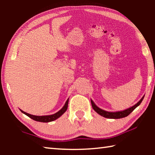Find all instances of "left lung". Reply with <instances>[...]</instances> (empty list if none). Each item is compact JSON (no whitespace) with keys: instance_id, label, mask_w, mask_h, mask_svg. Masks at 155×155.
Instances as JSON below:
<instances>
[{"instance_id":"8db88e82","label":"left lung","mask_w":155,"mask_h":155,"mask_svg":"<svg viewBox=\"0 0 155 155\" xmlns=\"http://www.w3.org/2000/svg\"><path fill=\"white\" fill-rule=\"evenodd\" d=\"M143 98H144V96L141 98L140 101H139L137 103H136L135 104V105L130 107L129 108H128L125 110H123V111H115V112L107 111L101 108H99L98 106L96 105V104L94 103L92 100H91V106H92L93 109L97 113V114L101 115V116L106 117V118H109V119H120V118H122V117H125L128 116V115H129L130 113L136 108V107H137L139 105H140L141 102H142Z\"/></svg>"}]
</instances>
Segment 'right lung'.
I'll return each instance as SVG.
<instances>
[{
	"label": "right lung",
	"instance_id": "add662e5",
	"mask_svg": "<svg viewBox=\"0 0 155 155\" xmlns=\"http://www.w3.org/2000/svg\"><path fill=\"white\" fill-rule=\"evenodd\" d=\"M68 101H69V98H68L66 101V102H65L64 106L58 112H57V113H55V114H54L52 115H31V114H28V113L23 111L22 110H21V109H20V110L21 111V112L23 113V114H25L26 115H27L28 117H29L30 118L33 119V120H35V121H37V122H50L54 121V120H57V118H59V117H61V115L64 114L65 111H66V110L68 109Z\"/></svg>",
	"mask_w": 155,
	"mask_h": 155
}]
</instances>
